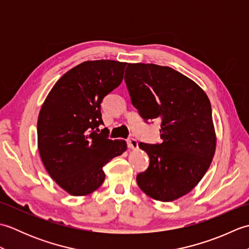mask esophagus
Here are the masks:
<instances>
[{
  "instance_id": "obj_1",
  "label": "esophagus",
  "mask_w": 249,
  "mask_h": 249,
  "mask_svg": "<svg viewBox=\"0 0 249 249\" xmlns=\"http://www.w3.org/2000/svg\"><path fill=\"white\" fill-rule=\"evenodd\" d=\"M127 145H128L129 149H131V150H137V149H138V141H137L134 138H129L127 140Z\"/></svg>"
}]
</instances>
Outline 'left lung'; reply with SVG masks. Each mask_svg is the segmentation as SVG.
<instances>
[{
  "mask_svg": "<svg viewBox=\"0 0 249 249\" xmlns=\"http://www.w3.org/2000/svg\"><path fill=\"white\" fill-rule=\"evenodd\" d=\"M125 82L144 121L160 119V144L140 142L150 166L137 176L149 197L169 202L196 187L215 154L216 135L208 95L192 79L168 66L128 64Z\"/></svg>",
  "mask_w": 249,
  "mask_h": 249,
  "instance_id": "left-lung-1",
  "label": "left lung"
}]
</instances>
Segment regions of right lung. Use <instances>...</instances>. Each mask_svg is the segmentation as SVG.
I'll use <instances>...</instances> for the list:
<instances>
[{
    "label": "right lung",
    "mask_w": 249,
    "mask_h": 249,
    "mask_svg": "<svg viewBox=\"0 0 249 249\" xmlns=\"http://www.w3.org/2000/svg\"><path fill=\"white\" fill-rule=\"evenodd\" d=\"M127 63L87 61L64 73L51 89L37 121V144L49 176L70 195L87 196L105 181L103 167L127 149L96 130L100 104L123 80Z\"/></svg>",
    "instance_id": "add662e5"
}]
</instances>
